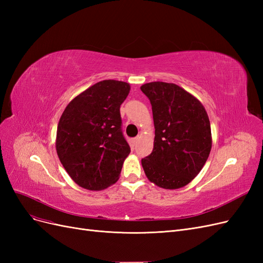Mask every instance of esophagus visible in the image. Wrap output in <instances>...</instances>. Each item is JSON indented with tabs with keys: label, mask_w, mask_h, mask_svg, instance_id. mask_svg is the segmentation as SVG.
<instances>
[{
	"label": "esophagus",
	"mask_w": 263,
	"mask_h": 263,
	"mask_svg": "<svg viewBox=\"0 0 263 263\" xmlns=\"http://www.w3.org/2000/svg\"><path fill=\"white\" fill-rule=\"evenodd\" d=\"M139 139H140V137H139V136H138V137H136V138H134V139L132 140V142H133V145H134V146H135V145H136V144H137V142H138V140H139Z\"/></svg>",
	"instance_id": "esophagus-1"
}]
</instances>
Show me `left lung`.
Masks as SVG:
<instances>
[{
  "label": "left lung",
  "instance_id": "1",
  "mask_svg": "<svg viewBox=\"0 0 263 263\" xmlns=\"http://www.w3.org/2000/svg\"><path fill=\"white\" fill-rule=\"evenodd\" d=\"M153 106L154 150L141 159L146 177L159 187L187 185L208 160L212 149L210 118L202 103L183 87L166 82L142 84Z\"/></svg>",
  "mask_w": 263,
  "mask_h": 263
}]
</instances>
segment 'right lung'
Masks as SVG:
<instances>
[{
	"instance_id": "right-lung-1",
	"label": "right lung",
	"mask_w": 263,
	"mask_h": 263,
	"mask_svg": "<svg viewBox=\"0 0 263 263\" xmlns=\"http://www.w3.org/2000/svg\"><path fill=\"white\" fill-rule=\"evenodd\" d=\"M130 91L127 82L103 80L70 101L59 119L55 150L79 186L101 191L119 179L130 148L119 107Z\"/></svg>"
}]
</instances>
